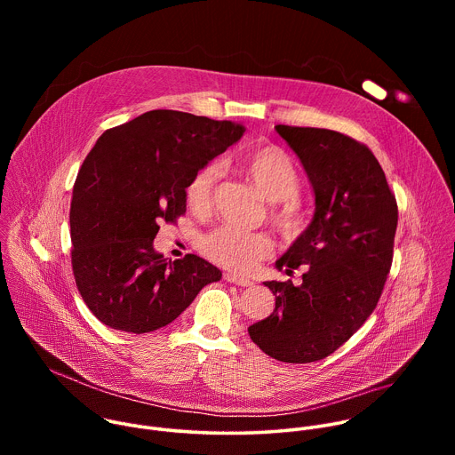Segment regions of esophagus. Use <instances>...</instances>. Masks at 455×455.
<instances>
[{"label":"esophagus","instance_id":"obj_1","mask_svg":"<svg viewBox=\"0 0 455 455\" xmlns=\"http://www.w3.org/2000/svg\"><path fill=\"white\" fill-rule=\"evenodd\" d=\"M223 279H225L227 283H232V284H237V286H250V284H251V281H250V279L241 277V275H235V274H232V272L225 274V275H223Z\"/></svg>","mask_w":455,"mask_h":455}]
</instances>
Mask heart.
<instances>
[{
  "instance_id": "1",
  "label": "heart",
  "mask_w": 455,
  "mask_h": 455,
  "mask_svg": "<svg viewBox=\"0 0 455 455\" xmlns=\"http://www.w3.org/2000/svg\"><path fill=\"white\" fill-rule=\"evenodd\" d=\"M232 162L267 200L275 202L274 223L284 234L299 232L304 225V211L295 196L300 188V174L293 158L283 148L263 146L237 153ZM220 176L221 169L216 162L202 165L192 174L185 188V202L192 212L209 211ZM272 239L267 234L235 225L218 227L202 239V251L234 272H250L272 253Z\"/></svg>"
}]
</instances>
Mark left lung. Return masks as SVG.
Returning a JSON list of instances; mask_svg holds the SVG:
<instances>
[{"label": "left lung", "mask_w": 455, "mask_h": 455, "mask_svg": "<svg viewBox=\"0 0 455 455\" xmlns=\"http://www.w3.org/2000/svg\"><path fill=\"white\" fill-rule=\"evenodd\" d=\"M315 190V216L275 267L302 284L265 283L275 309L248 328L268 356L309 363L347 342L374 311L391 272L398 204L372 151L339 132L275 125Z\"/></svg>", "instance_id": "left-lung-1"}]
</instances>
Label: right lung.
<instances>
[{
	"label": "right lung",
	"mask_w": 455,
	"mask_h": 455,
	"mask_svg": "<svg viewBox=\"0 0 455 455\" xmlns=\"http://www.w3.org/2000/svg\"><path fill=\"white\" fill-rule=\"evenodd\" d=\"M244 133L241 124L153 109L108 129L83 162L72 196V268L108 328L149 333L171 323L221 272L153 248L160 223L185 214L192 174Z\"/></svg>",
	"instance_id": "add662e5"
}]
</instances>
